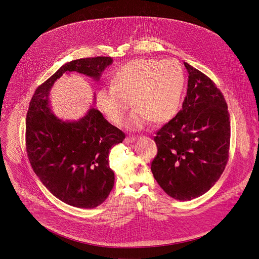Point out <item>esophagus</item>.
Segmentation results:
<instances>
[{"label":"esophagus","instance_id":"1","mask_svg":"<svg viewBox=\"0 0 259 259\" xmlns=\"http://www.w3.org/2000/svg\"><path fill=\"white\" fill-rule=\"evenodd\" d=\"M136 141H137V138H135V137H132V138H125V139H124V143H125V144L134 143V142H136Z\"/></svg>","mask_w":259,"mask_h":259}]
</instances>
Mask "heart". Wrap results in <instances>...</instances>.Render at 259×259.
Returning <instances> with one entry per match:
<instances>
[{
    "mask_svg": "<svg viewBox=\"0 0 259 259\" xmlns=\"http://www.w3.org/2000/svg\"><path fill=\"white\" fill-rule=\"evenodd\" d=\"M186 84L185 69L177 61L138 59L124 64L113 75V85L101 88L97 105L105 116L119 125L126 111H134L126 125L141 130L151 120H170L181 108Z\"/></svg>",
    "mask_w": 259,
    "mask_h": 259,
    "instance_id": "obj_1",
    "label": "heart"
}]
</instances>
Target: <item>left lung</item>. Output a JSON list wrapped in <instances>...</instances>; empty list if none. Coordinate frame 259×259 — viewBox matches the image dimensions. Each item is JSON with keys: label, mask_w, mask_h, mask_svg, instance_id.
<instances>
[{"label": "left lung", "mask_w": 259, "mask_h": 259, "mask_svg": "<svg viewBox=\"0 0 259 259\" xmlns=\"http://www.w3.org/2000/svg\"><path fill=\"white\" fill-rule=\"evenodd\" d=\"M183 109L154 137L157 154L151 172L175 199L191 200L220 180L228 160L230 121L215 83L189 64Z\"/></svg>", "instance_id": "1"}]
</instances>
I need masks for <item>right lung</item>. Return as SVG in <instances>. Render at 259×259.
Wrapping results in <instances>:
<instances>
[{"instance_id":"right-lung-1","label":"right lung","mask_w":259,"mask_h":259,"mask_svg":"<svg viewBox=\"0 0 259 259\" xmlns=\"http://www.w3.org/2000/svg\"><path fill=\"white\" fill-rule=\"evenodd\" d=\"M112 62L97 57L65 64L37 88L27 113L26 146L35 174L52 194L74 207L95 208L107 199L114 184L109 153L124 134L93 107L77 120L58 117L50 93L64 74L75 72L99 81Z\"/></svg>"}]
</instances>
